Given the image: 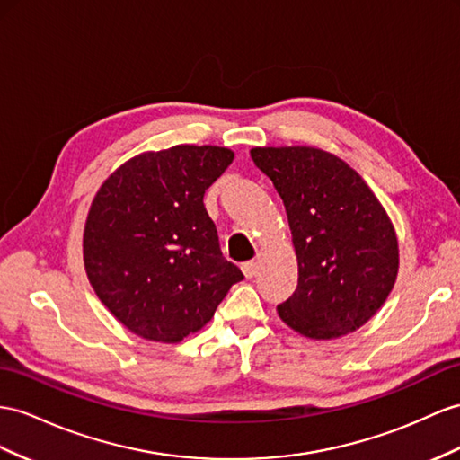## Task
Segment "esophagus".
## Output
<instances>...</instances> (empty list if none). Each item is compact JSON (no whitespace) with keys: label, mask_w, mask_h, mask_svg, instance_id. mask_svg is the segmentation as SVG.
I'll return each instance as SVG.
<instances>
[{"label":"esophagus","mask_w":460,"mask_h":460,"mask_svg":"<svg viewBox=\"0 0 460 460\" xmlns=\"http://www.w3.org/2000/svg\"><path fill=\"white\" fill-rule=\"evenodd\" d=\"M241 270H243L244 278H254V276H256V262H254V261L243 262V264H241Z\"/></svg>","instance_id":"1"}]
</instances>
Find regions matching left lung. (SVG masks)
<instances>
[{
	"instance_id": "obj_1",
	"label": "left lung",
	"mask_w": 460,
	"mask_h": 460,
	"mask_svg": "<svg viewBox=\"0 0 460 460\" xmlns=\"http://www.w3.org/2000/svg\"><path fill=\"white\" fill-rule=\"evenodd\" d=\"M254 164L284 199L299 279L278 314L331 340L381 309L398 272V241L379 199L342 159L314 147H254Z\"/></svg>"
}]
</instances>
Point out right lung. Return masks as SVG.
Returning <instances> with one entry per match:
<instances>
[{"instance_id": "right-lung-1", "label": "right lung", "mask_w": 460, "mask_h": 460, "mask_svg": "<svg viewBox=\"0 0 460 460\" xmlns=\"http://www.w3.org/2000/svg\"><path fill=\"white\" fill-rule=\"evenodd\" d=\"M233 157L226 147L174 146L129 159L101 186L85 223L84 261L93 289L128 331L181 342L244 278L223 258L204 206Z\"/></svg>"}]
</instances>
